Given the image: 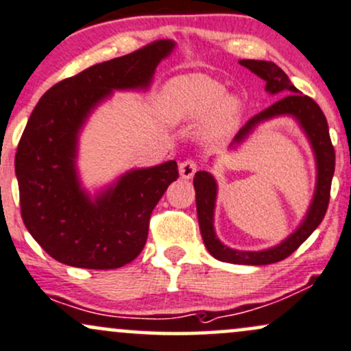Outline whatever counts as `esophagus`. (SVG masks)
I'll use <instances>...</instances> for the list:
<instances>
[{
	"mask_svg": "<svg viewBox=\"0 0 351 351\" xmlns=\"http://www.w3.org/2000/svg\"><path fill=\"white\" fill-rule=\"evenodd\" d=\"M196 163L193 162V160H186V162H181L178 170H180V176L183 180H191L194 176V173H196Z\"/></svg>",
	"mask_w": 351,
	"mask_h": 351,
	"instance_id": "34e87169",
	"label": "esophagus"
}]
</instances>
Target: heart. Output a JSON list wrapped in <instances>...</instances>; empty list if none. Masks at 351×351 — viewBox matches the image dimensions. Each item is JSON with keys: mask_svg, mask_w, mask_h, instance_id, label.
I'll list each match as a JSON object with an SVG mask.
<instances>
[{"mask_svg": "<svg viewBox=\"0 0 351 351\" xmlns=\"http://www.w3.org/2000/svg\"><path fill=\"white\" fill-rule=\"evenodd\" d=\"M226 91V84L206 73L180 75L160 93L158 114L168 125L201 121V141L223 142L239 128L243 114L242 99Z\"/></svg>", "mask_w": 351, "mask_h": 351, "instance_id": "obj_1", "label": "heart"}]
</instances>
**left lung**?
Masks as SVG:
<instances>
[{
	"mask_svg": "<svg viewBox=\"0 0 351 351\" xmlns=\"http://www.w3.org/2000/svg\"><path fill=\"white\" fill-rule=\"evenodd\" d=\"M243 66L252 70L258 77L265 80V91L269 96L278 98L276 103L252 117L239 134L235 135L234 142L230 143L229 150H237L250 135L255 132L265 122H269L278 117H291L296 121L299 129L306 135L309 142L312 155L315 162V188L312 194V201L306 210V216L301 223L294 229L285 240L263 250H237V248L227 247L219 240L214 227V214H216L217 201V181L209 171H196L194 175V191H196V210L197 221H199V230L204 240L206 248L214 258L234 265H269L281 261L298 250L299 245L306 242L307 237L319 227L327 213L328 199H330V184L335 171V150L328 135V125L322 109L309 96H304L301 91L291 83L288 75L282 71L276 63L265 60H240ZM213 157L209 165L214 163Z\"/></svg>",
	"mask_w": 351,
	"mask_h": 351,
	"instance_id": "left-lung-1",
	"label": "left lung"
}]
</instances>
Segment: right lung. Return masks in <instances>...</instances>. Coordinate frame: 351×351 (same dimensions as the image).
Returning <instances> with one entry per match:
<instances>
[{"instance_id": "right-lung-1", "label": "right lung", "mask_w": 351, "mask_h": 351, "mask_svg": "<svg viewBox=\"0 0 351 351\" xmlns=\"http://www.w3.org/2000/svg\"><path fill=\"white\" fill-rule=\"evenodd\" d=\"M158 40L53 84L29 117L16 152L21 214L29 234L63 265L114 269L137 258L150 214L178 178L175 160L132 168L90 191L78 170L80 135L114 91H147L175 50Z\"/></svg>"}]
</instances>
